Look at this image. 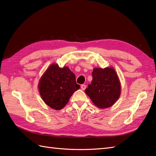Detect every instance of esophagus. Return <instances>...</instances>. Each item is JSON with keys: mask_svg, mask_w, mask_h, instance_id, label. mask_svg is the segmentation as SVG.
I'll use <instances>...</instances> for the list:
<instances>
[{"mask_svg": "<svg viewBox=\"0 0 156 156\" xmlns=\"http://www.w3.org/2000/svg\"><path fill=\"white\" fill-rule=\"evenodd\" d=\"M86 88H87V86H86L85 84H82L81 85V89L82 90H84L85 89H86Z\"/></svg>", "mask_w": 156, "mask_h": 156, "instance_id": "1", "label": "esophagus"}]
</instances>
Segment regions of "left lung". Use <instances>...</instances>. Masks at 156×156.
<instances>
[{"label": "left lung", "instance_id": "left-lung-1", "mask_svg": "<svg viewBox=\"0 0 156 156\" xmlns=\"http://www.w3.org/2000/svg\"><path fill=\"white\" fill-rule=\"evenodd\" d=\"M92 74V80L85 90L86 94L97 107H111L121 94V84L115 69L94 68Z\"/></svg>", "mask_w": 156, "mask_h": 156}]
</instances>
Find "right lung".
I'll return each instance as SVG.
<instances>
[{
  "label": "right lung",
  "instance_id": "1",
  "mask_svg": "<svg viewBox=\"0 0 156 156\" xmlns=\"http://www.w3.org/2000/svg\"><path fill=\"white\" fill-rule=\"evenodd\" d=\"M80 87L76 84L75 74L68 67L59 68L56 64L47 69L38 84L43 101L55 110L64 108L72 94Z\"/></svg>",
  "mask_w": 156,
  "mask_h": 156
}]
</instances>
